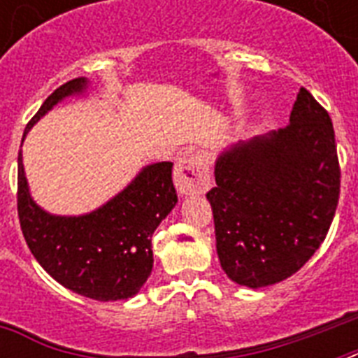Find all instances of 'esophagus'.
Masks as SVG:
<instances>
[{
	"label": "esophagus",
	"instance_id": "1",
	"mask_svg": "<svg viewBox=\"0 0 358 358\" xmlns=\"http://www.w3.org/2000/svg\"><path fill=\"white\" fill-rule=\"evenodd\" d=\"M174 185L180 195H202L210 187V162L204 152H196L176 163Z\"/></svg>",
	"mask_w": 358,
	"mask_h": 358
}]
</instances>
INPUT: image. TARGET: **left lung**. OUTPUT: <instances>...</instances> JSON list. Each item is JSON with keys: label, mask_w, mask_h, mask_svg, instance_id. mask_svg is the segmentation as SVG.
Returning <instances> with one entry per match:
<instances>
[{"label": "left lung", "mask_w": 358, "mask_h": 358, "mask_svg": "<svg viewBox=\"0 0 358 358\" xmlns=\"http://www.w3.org/2000/svg\"><path fill=\"white\" fill-rule=\"evenodd\" d=\"M215 184L206 199L230 280L258 289L292 277L320 249L338 204L329 113L301 87L286 128L219 152Z\"/></svg>", "instance_id": "8db88e82"}]
</instances>
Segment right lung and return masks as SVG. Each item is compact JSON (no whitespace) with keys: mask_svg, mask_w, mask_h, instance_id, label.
Segmentation results:
<instances>
[{"mask_svg":"<svg viewBox=\"0 0 358 358\" xmlns=\"http://www.w3.org/2000/svg\"><path fill=\"white\" fill-rule=\"evenodd\" d=\"M87 78L53 91L31 119L29 129L66 98L83 96ZM173 163L146 165L106 204L81 215H55L33 201L18 152L20 227L36 262L64 288L94 301L129 299L150 277L152 234L176 206Z\"/></svg>","mask_w":358,"mask_h":358,"instance_id":"right-lung-1","label":"right lung"}]
</instances>
